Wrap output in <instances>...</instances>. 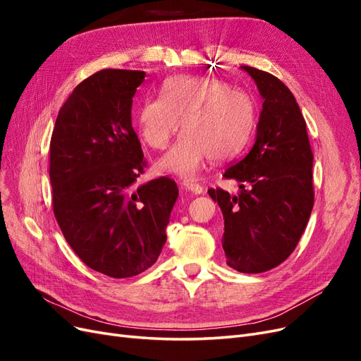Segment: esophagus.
Here are the masks:
<instances>
[{
    "instance_id": "esophagus-1",
    "label": "esophagus",
    "mask_w": 361,
    "mask_h": 361,
    "mask_svg": "<svg viewBox=\"0 0 361 361\" xmlns=\"http://www.w3.org/2000/svg\"><path fill=\"white\" fill-rule=\"evenodd\" d=\"M183 188L185 190H188V191H191L192 194H202L203 192V187L200 183H197V182H194V180H183Z\"/></svg>"
}]
</instances>
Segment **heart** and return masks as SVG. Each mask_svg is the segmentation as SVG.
Masks as SVG:
<instances>
[{
  "label": "heart",
  "instance_id": "1",
  "mask_svg": "<svg viewBox=\"0 0 361 361\" xmlns=\"http://www.w3.org/2000/svg\"><path fill=\"white\" fill-rule=\"evenodd\" d=\"M255 123L253 96L212 76H173L161 96L147 97L138 110L140 135L155 150L166 149L182 125L185 133L159 169L183 178L195 176L211 157L224 161L238 154Z\"/></svg>",
  "mask_w": 361,
  "mask_h": 361
}]
</instances>
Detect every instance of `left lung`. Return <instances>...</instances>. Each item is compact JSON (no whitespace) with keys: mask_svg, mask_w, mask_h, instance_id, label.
I'll return each mask as SVG.
<instances>
[{"mask_svg":"<svg viewBox=\"0 0 361 361\" xmlns=\"http://www.w3.org/2000/svg\"><path fill=\"white\" fill-rule=\"evenodd\" d=\"M264 97L257 134L248 154L223 176L239 182L231 195L209 188L224 216L227 265L259 274L283 264L298 245L312 214L313 152L295 96L277 76L241 66Z\"/></svg>","mask_w":361,"mask_h":361,"instance_id":"obj_1","label":"left lung"}]
</instances>
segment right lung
<instances>
[{
	"instance_id": "1",
	"label": "right lung",
	"mask_w": 361,
	"mask_h": 361,
	"mask_svg": "<svg viewBox=\"0 0 361 361\" xmlns=\"http://www.w3.org/2000/svg\"><path fill=\"white\" fill-rule=\"evenodd\" d=\"M141 71L104 69L75 87L49 145L56 220L84 264L113 279L155 264L178 200L173 179L133 187L147 161L130 122Z\"/></svg>"
}]
</instances>
